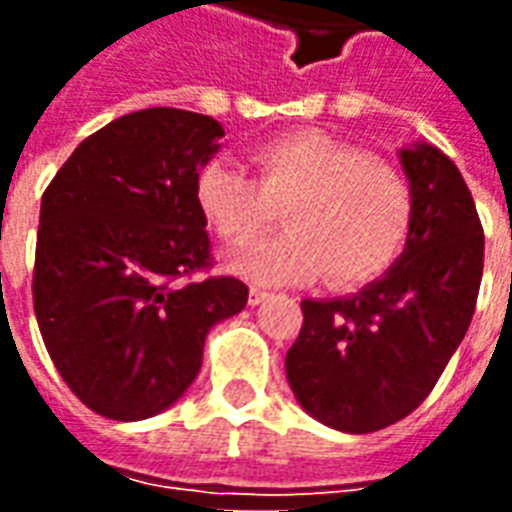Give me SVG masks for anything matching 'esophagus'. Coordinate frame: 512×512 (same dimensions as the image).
<instances>
[{
  "instance_id": "34e87169",
  "label": "esophagus",
  "mask_w": 512,
  "mask_h": 512,
  "mask_svg": "<svg viewBox=\"0 0 512 512\" xmlns=\"http://www.w3.org/2000/svg\"><path fill=\"white\" fill-rule=\"evenodd\" d=\"M266 299H268L266 290H260V288L249 290V304H252V307H257V304H263V301H266Z\"/></svg>"
}]
</instances>
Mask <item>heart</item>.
Returning a JSON list of instances; mask_svg holds the SVG:
<instances>
[{"label":"heart","instance_id":"heart-1","mask_svg":"<svg viewBox=\"0 0 512 512\" xmlns=\"http://www.w3.org/2000/svg\"><path fill=\"white\" fill-rule=\"evenodd\" d=\"M260 178L213 158L194 180L202 216L230 244L277 222L290 230L235 252L227 266L257 285H293L323 271L334 288L365 285L395 263L411 230L403 175L323 131H293L252 150Z\"/></svg>","mask_w":512,"mask_h":512}]
</instances>
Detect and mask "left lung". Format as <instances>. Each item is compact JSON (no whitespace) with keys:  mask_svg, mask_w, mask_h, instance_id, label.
Wrapping results in <instances>:
<instances>
[{"mask_svg":"<svg viewBox=\"0 0 512 512\" xmlns=\"http://www.w3.org/2000/svg\"><path fill=\"white\" fill-rule=\"evenodd\" d=\"M411 191L406 249L340 299H304L285 356L299 406L343 433H373L430 395L469 329L483 279V224L452 158L428 142L397 150Z\"/></svg>","mask_w":512,"mask_h":512,"instance_id":"obj_1","label":"left lung"}]
</instances>
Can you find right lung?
<instances>
[{
  "instance_id": "obj_1",
  "label": "right lung",
  "mask_w": 512,
  "mask_h": 512,
  "mask_svg": "<svg viewBox=\"0 0 512 512\" xmlns=\"http://www.w3.org/2000/svg\"><path fill=\"white\" fill-rule=\"evenodd\" d=\"M224 128L142 109L87 136L40 200L32 299L51 362L84 406L117 422L169 408L202 365L211 326L246 307L241 279L208 266L194 180Z\"/></svg>"
}]
</instances>
